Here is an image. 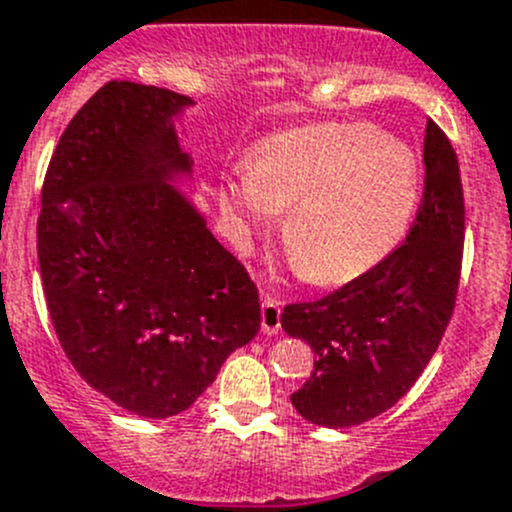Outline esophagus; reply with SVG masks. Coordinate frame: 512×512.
Masks as SVG:
<instances>
[{"mask_svg":"<svg viewBox=\"0 0 512 512\" xmlns=\"http://www.w3.org/2000/svg\"><path fill=\"white\" fill-rule=\"evenodd\" d=\"M280 314H282V302L270 294H262V332L265 334H277L280 332Z\"/></svg>","mask_w":512,"mask_h":512,"instance_id":"esophagus-1","label":"esophagus"}]
</instances>
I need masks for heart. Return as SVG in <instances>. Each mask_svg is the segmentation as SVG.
Returning a JSON list of instances; mask_svg holds the SVG:
<instances>
[{"instance_id":"obj_1","label":"heart","mask_w":512,"mask_h":512,"mask_svg":"<svg viewBox=\"0 0 512 512\" xmlns=\"http://www.w3.org/2000/svg\"><path fill=\"white\" fill-rule=\"evenodd\" d=\"M218 198L242 237L289 208L282 242L294 270L314 285H344L404 240L421 200V165L374 126L312 123L257 143Z\"/></svg>"}]
</instances>
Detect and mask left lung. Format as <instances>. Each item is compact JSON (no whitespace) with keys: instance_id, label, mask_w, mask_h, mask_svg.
I'll list each match as a JSON object with an SVG mask.
<instances>
[{"instance_id":"8db88e82","label":"left lung","mask_w":512,"mask_h":512,"mask_svg":"<svg viewBox=\"0 0 512 512\" xmlns=\"http://www.w3.org/2000/svg\"><path fill=\"white\" fill-rule=\"evenodd\" d=\"M423 163V198L406 242L327 297L282 312V329L314 352L307 384L289 399L317 426H359L389 411L423 374L451 322L466 205L456 151L433 121Z\"/></svg>"}]
</instances>
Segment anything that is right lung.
Instances as JSON below:
<instances>
[{
  "label": "right lung",
  "instance_id": "add662e5",
  "mask_svg": "<svg viewBox=\"0 0 512 512\" xmlns=\"http://www.w3.org/2000/svg\"><path fill=\"white\" fill-rule=\"evenodd\" d=\"M188 96L108 81L46 168L36 223L41 285L81 379L143 418L195 404L260 332L245 265L165 180L190 173L173 116Z\"/></svg>",
  "mask_w": 512,
  "mask_h": 512
}]
</instances>
